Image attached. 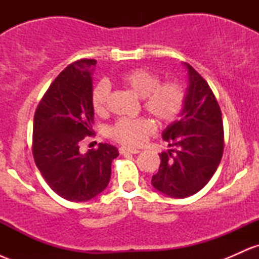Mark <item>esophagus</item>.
Returning <instances> with one entry per match:
<instances>
[{"label":"esophagus","mask_w":259,"mask_h":259,"mask_svg":"<svg viewBox=\"0 0 259 259\" xmlns=\"http://www.w3.org/2000/svg\"><path fill=\"white\" fill-rule=\"evenodd\" d=\"M140 151L136 150V148H127V147H120L119 148V153L120 154H126V153H133V154H136L139 153Z\"/></svg>","instance_id":"esophagus-1"}]
</instances>
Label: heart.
Returning <instances> with one entry per match:
<instances>
[{
  "instance_id": "obj_1",
  "label": "heart",
  "mask_w": 259,
  "mask_h": 259,
  "mask_svg": "<svg viewBox=\"0 0 259 259\" xmlns=\"http://www.w3.org/2000/svg\"><path fill=\"white\" fill-rule=\"evenodd\" d=\"M117 82L141 97L142 107L159 124H169L179 117L185 105V89L178 80L160 81L159 75L142 67L124 70ZM108 82L99 81L92 88L90 102L96 114L107 112L109 97ZM153 123L147 118H119L107 130L114 141L125 146H140L153 133Z\"/></svg>"
}]
</instances>
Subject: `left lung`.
Segmentation results:
<instances>
[{"mask_svg":"<svg viewBox=\"0 0 259 259\" xmlns=\"http://www.w3.org/2000/svg\"><path fill=\"white\" fill-rule=\"evenodd\" d=\"M185 105L180 119L163 132L170 150L159 154L153 187L175 198L195 195L206 186L221 163L224 150L222 111L208 82L190 64Z\"/></svg>","mask_w":259,"mask_h":259,"instance_id":"8db88e82","label":"left lung"}]
</instances>
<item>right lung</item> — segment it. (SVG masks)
<instances>
[{"label": "right lung", "instance_id": "1", "mask_svg": "<svg viewBox=\"0 0 259 259\" xmlns=\"http://www.w3.org/2000/svg\"><path fill=\"white\" fill-rule=\"evenodd\" d=\"M95 59L69 64L45 92L34 115L32 156L44 179L58 196L73 202L96 197L108 185L117 147L100 144L80 153L79 145L94 134L90 102Z\"/></svg>", "mask_w": 259, "mask_h": 259}]
</instances>
